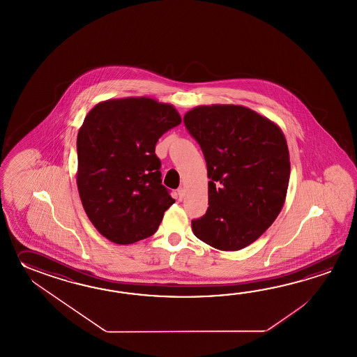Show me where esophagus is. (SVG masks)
Masks as SVG:
<instances>
[{
	"mask_svg": "<svg viewBox=\"0 0 357 357\" xmlns=\"http://www.w3.org/2000/svg\"><path fill=\"white\" fill-rule=\"evenodd\" d=\"M177 194H178V199L182 200L183 197H185V189H183V188H178V190H177Z\"/></svg>",
	"mask_w": 357,
	"mask_h": 357,
	"instance_id": "esophagus-1",
	"label": "esophagus"
}]
</instances>
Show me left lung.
<instances>
[{"instance_id": "8db88e82", "label": "left lung", "mask_w": 357, "mask_h": 357, "mask_svg": "<svg viewBox=\"0 0 357 357\" xmlns=\"http://www.w3.org/2000/svg\"><path fill=\"white\" fill-rule=\"evenodd\" d=\"M208 169V209L191 220L194 235L214 249L241 250L278 217L289 181L281 129L243 106H202L183 117Z\"/></svg>"}]
</instances>
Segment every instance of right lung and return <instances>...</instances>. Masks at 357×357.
<instances>
[{"label":"right lung","instance_id":"add662e5","mask_svg":"<svg viewBox=\"0 0 357 357\" xmlns=\"http://www.w3.org/2000/svg\"><path fill=\"white\" fill-rule=\"evenodd\" d=\"M181 123L171 105L152 98L109 99L79 130L77 190L99 234L129 245L152 236L175 199L162 185L155 144Z\"/></svg>","mask_w":357,"mask_h":357}]
</instances>
